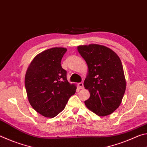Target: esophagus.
Listing matches in <instances>:
<instances>
[{
    "label": "esophagus",
    "instance_id": "1",
    "mask_svg": "<svg viewBox=\"0 0 147 147\" xmlns=\"http://www.w3.org/2000/svg\"><path fill=\"white\" fill-rule=\"evenodd\" d=\"M78 86L80 89H83L84 88V83H83V82H80V83H78Z\"/></svg>",
    "mask_w": 147,
    "mask_h": 147
}]
</instances>
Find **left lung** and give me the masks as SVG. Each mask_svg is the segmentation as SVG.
<instances>
[{
    "mask_svg": "<svg viewBox=\"0 0 147 147\" xmlns=\"http://www.w3.org/2000/svg\"><path fill=\"white\" fill-rule=\"evenodd\" d=\"M77 49L88 67L84 86L90 97L84 102L85 105L99 116L112 113L120 106L126 86L120 58L100 45H80Z\"/></svg>",
    "mask_w": 147,
    "mask_h": 147,
    "instance_id": "left-lung-1",
    "label": "left lung"
}]
</instances>
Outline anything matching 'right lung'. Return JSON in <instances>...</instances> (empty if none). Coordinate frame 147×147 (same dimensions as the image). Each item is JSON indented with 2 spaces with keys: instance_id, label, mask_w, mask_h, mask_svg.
<instances>
[{
  "instance_id": "1",
  "label": "right lung",
  "mask_w": 147,
  "mask_h": 147,
  "mask_svg": "<svg viewBox=\"0 0 147 147\" xmlns=\"http://www.w3.org/2000/svg\"><path fill=\"white\" fill-rule=\"evenodd\" d=\"M67 49L54 47L38 54L30 64L24 84L30 104L37 112L53 118L63 110L76 86L67 80L61 61Z\"/></svg>"
}]
</instances>
